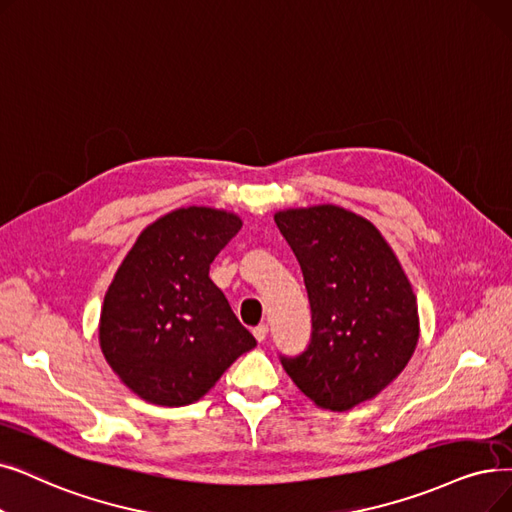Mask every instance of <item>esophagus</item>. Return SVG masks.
Masks as SVG:
<instances>
[{
    "label": "esophagus",
    "mask_w": 512,
    "mask_h": 512,
    "mask_svg": "<svg viewBox=\"0 0 512 512\" xmlns=\"http://www.w3.org/2000/svg\"><path fill=\"white\" fill-rule=\"evenodd\" d=\"M253 337H255L259 343H263V341H265V337H268V324H259V326H255V328H253Z\"/></svg>",
    "instance_id": "obj_1"
}]
</instances>
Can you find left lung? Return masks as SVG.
I'll list each match as a JSON object with an SVG mask.
<instances>
[{
  "label": "left lung",
  "instance_id": "left-lung-1",
  "mask_svg": "<svg viewBox=\"0 0 512 512\" xmlns=\"http://www.w3.org/2000/svg\"><path fill=\"white\" fill-rule=\"evenodd\" d=\"M293 249L311 307V339L280 355L293 383L324 410L345 412L379 395L418 343V305L393 249L368 219L318 205L274 215Z\"/></svg>",
  "mask_w": 512,
  "mask_h": 512
}]
</instances>
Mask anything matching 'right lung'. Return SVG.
Returning a JSON list of instances; mask_svg holds the SVG:
<instances>
[{"instance_id": "right-lung-1", "label": "right lung", "mask_w": 512, "mask_h": 512, "mask_svg": "<svg viewBox=\"0 0 512 512\" xmlns=\"http://www.w3.org/2000/svg\"><path fill=\"white\" fill-rule=\"evenodd\" d=\"M238 215L175 209L133 244L104 295L100 347L119 379L157 406L198 402L257 341L209 278Z\"/></svg>"}]
</instances>
